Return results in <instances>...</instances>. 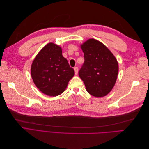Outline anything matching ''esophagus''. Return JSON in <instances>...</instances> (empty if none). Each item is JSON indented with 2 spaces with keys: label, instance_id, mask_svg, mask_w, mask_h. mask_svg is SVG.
<instances>
[{
  "label": "esophagus",
  "instance_id": "34e87169",
  "mask_svg": "<svg viewBox=\"0 0 149 149\" xmlns=\"http://www.w3.org/2000/svg\"><path fill=\"white\" fill-rule=\"evenodd\" d=\"M74 72H75V74H78V67H74Z\"/></svg>",
  "mask_w": 149,
  "mask_h": 149
}]
</instances>
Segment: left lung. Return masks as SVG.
Returning a JSON list of instances; mask_svg holds the SVG:
<instances>
[{"mask_svg": "<svg viewBox=\"0 0 149 149\" xmlns=\"http://www.w3.org/2000/svg\"><path fill=\"white\" fill-rule=\"evenodd\" d=\"M84 62L79 76L91 95L101 97L113 88L118 78L119 65L113 54L104 45L91 38L81 45Z\"/></svg>", "mask_w": 149, "mask_h": 149, "instance_id": "obj_1", "label": "left lung"}]
</instances>
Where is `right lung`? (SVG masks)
Wrapping results in <instances>:
<instances>
[{
    "mask_svg": "<svg viewBox=\"0 0 149 149\" xmlns=\"http://www.w3.org/2000/svg\"><path fill=\"white\" fill-rule=\"evenodd\" d=\"M74 75L73 68L62 55L61 48L53 43H48L40 51L31 66L35 86L49 96L63 93Z\"/></svg>",
    "mask_w": 149,
    "mask_h": 149,
    "instance_id": "1",
    "label": "right lung"
}]
</instances>
